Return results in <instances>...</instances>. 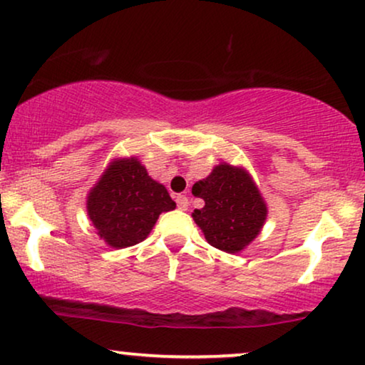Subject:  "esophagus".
Returning <instances> with one entry per match:
<instances>
[{"instance_id": "34e87169", "label": "esophagus", "mask_w": 365, "mask_h": 365, "mask_svg": "<svg viewBox=\"0 0 365 365\" xmlns=\"http://www.w3.org/2000/svg\"><path fill=\"white\" fill-rule=\"evenodd\" d=\"M176 202H178V207L181 209V211H187V207H189L187 196H184V194H179V196L176 197Z\"/></svg>"}]
</instances>
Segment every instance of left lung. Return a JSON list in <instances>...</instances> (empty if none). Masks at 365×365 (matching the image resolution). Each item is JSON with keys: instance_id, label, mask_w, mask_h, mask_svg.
<instances>
[{"instance_id": "obj_1", "label": "left lung", "mask_w": 365, "mask_h": 365, "mask_svg": "<svg viewBox=\"0 0 365 365\" xmlns=\"http://www.w3.org/2000/svg\"><path fill=\"white\" fill-rule=\"evenodd\" d=\"M192 194L204 199V207L194 209L192 219L212 247L236 254L261 232L267 207L246 169L219 164L194 184Z\"/></svg>"}]
</instances>
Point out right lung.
Masks as SVG:
<instances>
[{"label":"right lung","instance_id":"1","mask_svg":"<svg viewBox=\"0 0 365 365\" xmlns=\"http://www.w3.org/2000/svg\"><path fill=\"white\" fill-rule=\"evenodd\" d=\"M86 207L98 236L123 249L144 241L159 214L173 211L176 202L136 158H124L109 164L89 192Z\"/></svg>","mask_w":365,"mask_h":365}]
</instances>
